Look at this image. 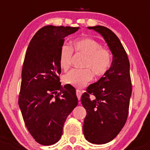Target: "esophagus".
Here are the masks:
<instances>
[{"label":"esophagus","mask_w":150,"mask_h":150,"mask_svg":"<svg viewBox=\"0 0 150 150\" xmlns=\"http://www.w3.org/2000/svg\"><path fill=\"white\" fill-rule=\"evenodd\" d=\"M76 95H77V96H78V100L79 101L81 100V96H82V92L79 90H77L76 91Z\"/></svg>","instance_id":"obj_1"}]
</instances>
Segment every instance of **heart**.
<instances>
[{
    "label": "heart",
    "instance_id": "obj_1",
    "mask_svg": "<svg viewBox=\"0 0 150 150\" xmlns=\"http://www.w3.org/2000/svg\"><path fill=\"white\" fill-rule=\"evenodd\" d=\"M72 47L75 52L86 56L83 67L90 68L96 75H103L110 69L112 64V56L110 51L102 48L100 43L94 39L90 38L78 39L72 43ZM72 55V50L68 46L63 45L60 48L59 64L62 69L67 70L70 67ZM90 69H72L64 75L63 81L65 84L77 88H82L93 78Z\"/></svg>",
    "mask_w": 150,
    "mask_h": 150
}]
</instances>
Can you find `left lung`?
I'll list each match as a JSON object with an SVG mask.
<instances>
[{
  "instance_id": "8db88e82",
  "label": "left lung",
  "mask_w": 150,
  "mask_h": 150,
  "mask_svg": "<svg viewBox=\"0 0 150 150\" xmlns=\"http://www.w3.org/2000/svg\"><path fill=\"white\" fill-rule=\"evenodd\" d=\"M88 29L102 36L112 54L108 71L81 96L87 113L83 128L85 138L91 143L103 144L117 137L128 117L132 92L130 63L122 43L112 30L100 25ZM90 94L95 96L93 100L90 99Z\"/></svg>"
}]
</instances>
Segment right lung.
Returning a JSON list of instances; mask_svg holds the SVG:
<instances>
[{
  "label": "right lung",
  "mask_w": 150,
  "mask_h": 150,
  "mask_svg": "<svg viewBox=\"0 0 150 150\" xmlns=\"http://www.w3.org/2000/svg\"><path fill=\"white\" fill-rule=\"evenodd\" d=\"M79 29L43 27L35 34L27 50L19 106L29 132L42 145L54 144L60 139L67 117L78 105L75 88L62 87L58 75L64 38Z\"/></svg>",
  "instance_id": "obj_1"
}]
</instances>
